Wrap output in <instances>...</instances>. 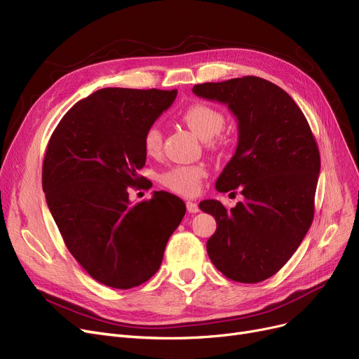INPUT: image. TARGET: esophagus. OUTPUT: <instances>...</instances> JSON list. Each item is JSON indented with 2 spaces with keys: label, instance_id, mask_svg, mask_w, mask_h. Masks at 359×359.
Returning <instances> with one entry per match:
<instances>
[{
  "label": "esophagus",
  "instance_id": "34e87169",
  "mask_svg": "<svg viewBox=\"0 0 359 359\" xmlns=\"http://www.w3.org/2000/svg\"><path fill=\"white\" fill-rule=\"evenodd\" d=\"M187 210H189V213H198V204L194 201H187Z\"/></svg>",
  "mask_w": 359,
  "mask_h": 359
}]
</instances>
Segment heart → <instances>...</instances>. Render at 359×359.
Returning <instances> with one entry per match:
<instances>
[{
    "label": "heart",
    "mask_w": 359,
    "mask_h": 359,
    "mask_svg": "<svg viewBox=\"0 0 359 359\" xmlns=\"http://www.w3.org/2000/svg\"><path fill=\"white\" fill-rule=\"evenodd\" d=\"M182 121L197 137L203 142L215 143L216 135L225 126V115L219 109L208 104H193L182 112ZM143 147L147 155H156L162 147V131L159 126H150L143 137ZM206 170L201 166H174L159 177V181L166 187L182 196H193L197 193L201 178Z\"/></svg>",
    "instance_id": "obj_1"
}]
</instances>
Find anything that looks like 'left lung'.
<instances>
[{"label":"left lung","instance_id":"left-lung-1","mask_svg":"<svg viewBox=\"0 0 359 359\" xmlns=\"http://www.w3.org/2000/svg\"><path fill=\"white\" fill-rule=\"evenodd\" d=\"M193 92L226 105L236 118V150L216 190L240 189L245 198L231 210L217 200L200 203L217 226L208 254L228 279L262 282L292 257L311 226L320 174L316 139L294 99L264 79L203 83Z\"/></svg>","mask_w":359,"mask_h":359}]
</instances>
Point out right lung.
Returning <instances> with one entry per match:
<instances>
[{
	"instance_id": "obj_1",
	"label": "right lung",
	"mask_w": 359,
	"mask_h": 359,
	"mask_svg": "<svg viewBox=\"0 0 359 359\" xmlns=\"http://www.w3.org/2000/svg\"><path fill=\"white\" fill-rule=\"evenodd\" d=\"M177 90L100 89L68 111L46 147L42 189L62 240L102 285L130 289L159 270L185 204L166 191L130 203L142 178L143 137Z\"/></svg>"
}]
</instances>
